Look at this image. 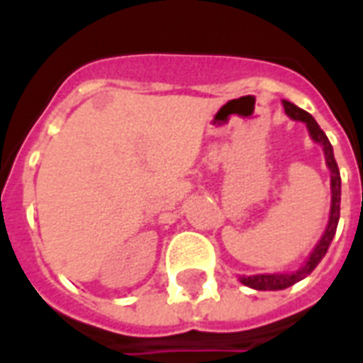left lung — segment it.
<instances>
[{"label": "left lung", "mask_w": 363, "mask_h": 363, "mask_svg": "<svg viewBox=\"0 0 363 363\" xmlns=\"http://www.w3.org/2000/svg\"><path fill=\"white\" fill-rule=\"evenodd\" d=\"M284 104V112L296 121H303L308 125V131L311 135V139L315 143H319L323 147V152H325V162L329 166L330 170V214H329V224H327V230L325 234L319 240V243L315 245V250L309 253L306 265L301 267L300 271L296 272H277V274H253V277H242V284L253 288V290H284V288L292 286L296 282H300L301 279H306L309 272L313 271L321 259L325 257V253L329 250L330 242L335 238V232H337L338 218H340V172H338L337 160H335V155H333V147H330L327 135L323 133V129L317 125V121L313 120V116L308 113L306 110H301L298 106H294L292 102L288 100H282Z\"/></svg>", "instance_id": "obj_1"}]
</instances>
